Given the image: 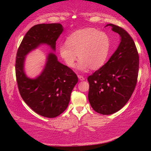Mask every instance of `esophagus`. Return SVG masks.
I'll use <instances>...</instances> for the list:
<instances>
[{"label": "esophagus", "instance_id": "obj_1", "mask_svg": "<svg viewBox=\"0 0 151 151\" xmlns=\"http://www.w3.org/2000/svg\"><path fill=\"white\" fill-rule=\"evenodd\" d=\"M78 77H79V79L80 81H84L85 79L84 77H83V76H81V75H78Z\"/></svg>", "mask_w": 151, "mask_h": 151}]
</instances>
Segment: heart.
Instances as JSON below:
<instances>
[{
  "label": "heart",
  "instance_id": "obj_1",
  "mask_svg": "<svg viewBox=\"0 0 151 151\" xmlns=\"http://www.w3.org/2000/svg\"><path fill=\"white\" fill-rule=\"evenodd\" d=\"M109 47V37L106 33L93 28H87L70 34L66 43L60 45L58 50L68 67H75L79 55V69L86 70L89 67L98 69L102 67L108 58Z\"/></svg>",
  "mask_w": 151,
  "mask_h": 151
}]
</instances>
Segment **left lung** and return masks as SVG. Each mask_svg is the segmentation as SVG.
<instances>
[{"label": "left lung", "instance_id": "8db88e82", "mask_svg": "<svg viewBox=\"0 0 151 151\" xmlns=\"http://www.w3.org/2000/svg\"><path fill=\"white\" fill-rule=\"evenodd\" d=\"M111 29L120 35L118 48L105 64L88 77V99L95 111L111 115L119 111L130 98L137 82L139 57L130 35L113 24Z\"/></svg>", "mask_w": 151, "mask_h": 151}]
</instances>
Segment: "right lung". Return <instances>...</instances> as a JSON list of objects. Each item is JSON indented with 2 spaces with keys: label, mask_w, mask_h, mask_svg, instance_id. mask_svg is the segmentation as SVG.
<instances>
[{
  "label": "right lung",
  "mask_w": 151,
  "mask_h": 151,
  "mask_svg": "<svg viewBox=\"0 0 151 151\" xmlns=\"http://www.w3.org/2000/svg\"><path fill=\"white\" fill-rule=\"evenodd\" d=\"M63 30L59 23L35 25L25 35L16 55V76L21 96L35 112L47 118L57 117L65 110L78 78L53 53L48 55L42 74L34 79L26 76L24 62L26 55L41 44L49 45L55 51Z\"/></svg>",
  "instance_id": "right-lung-1"
}]
</instances>
